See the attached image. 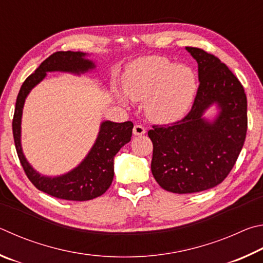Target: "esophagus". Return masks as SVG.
Instances as JSON below:
<instances>
[{
	"label": "esophagus",
	"instance_id": "34e87169",
	"mask_svg": "<svg viewBox=\"0 0 263 263\" xmlns=\"http://www.w3.org/2000/svg\"><path fill=\"white\" fill-rule=\"evenodd\" d=\"M133 133H134L135 136L144 135L145 134V128L143 126H141V124H136L134 129H133Z\"/></svg>",
	"mask_w": 263,
	"mask_h": 263
}]
</instances>
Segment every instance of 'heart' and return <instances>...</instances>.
Wrapping results in <instances>:
<instances>
[{
	"mask_svg": "<svg viewBox=\"0 0 263 263\" xmlns=\"http://www.w3.org/2000/svg\"><path fill=\"white\" fill-rule=\"evenodd\" d=\"M129 99L145 100V113L158 123L181 119L196 91L195 73L190 67L173 66L158 55L141 58L127 68L122 82Z\"/></svg>",
	"mask_w": 263,
	"mask_h": 263,
	"instance_id": "heart-1",
	"label": "heart"
}]
</instances>
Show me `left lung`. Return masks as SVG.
<instances>
[{"instance_id": "obj_1", "label": "left lung", "mask_w": 263, "mask_h": 263, "mask_svg": "<svg viewBox=\"0 0 263 263\" xmlns=\"http://www.w3.org/2000/svg\"><path fill=\"white\" fill-rule=\"evenodd\" d=\"M199 66L200 85L185 118L148 132L151 172L165 191L188 194L219 185L236 164L247 132V98L241 83L215 55L186 47ZM216 103L213 122L203 114Z\"/></svg>"}]
</instances>
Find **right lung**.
I'll list each match as a JSON object with an SVG mask.
<instances>
[{
    "instance_id": "right-lung-1",
    "label": "right lung",
    "mask_w": 263,
    "mask_h": 263,
    "mask_svg": "<svg viewBox=\"0 0 263 263\" xmlns=\"http://www.w3.org/2000/svg\"><path fill=\"white\" fill-rule=\"evenodd\" d=\"M83 52H57L48 57L33 73L23 83L17 96L15 114L12 120L13 140L18 158L24 172L35 188L58 199L69 201H87L103 195L108 190L114 177V156L124 144L130 141L133 133L132 121L117 123L104 121L97 140L86 157L77 167L59 177H46L36 172L27 162L21 144V123L23 107L27 95L44 80L48 71H63L81 75L93 70L96 64L86 59Z\"/></svg>"
}]
</instances>
